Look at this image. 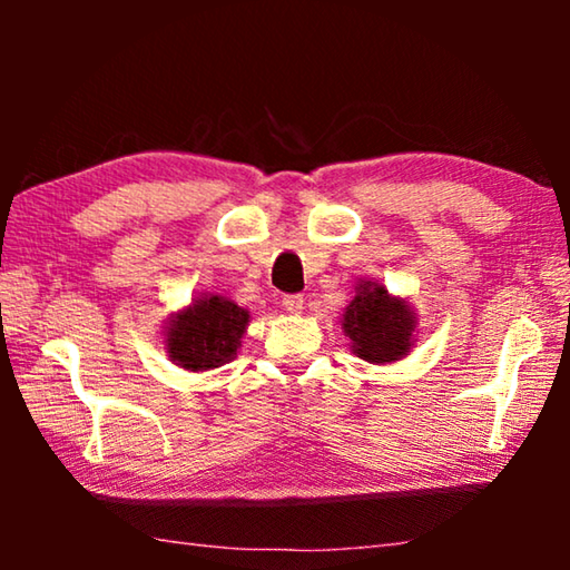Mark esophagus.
<instances>
[{"mask_svg": "<svg viewBox=\"0 0 570 570\" xmlns=\"http://www.w3.org/2000/svg\"><path fill=\"white\" fill-rule=\"evenodd\" d=\"M284 308H286L288 314H294V316L304 314V296H298V294L284 296Z\"/></svg>", "mask_w": 570, "mask_h": 570, "instance_id": "1", "label": "esophagus"}]
</instances>
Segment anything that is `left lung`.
Instances as JSON below:
<instances>
[{
	"instance_id": "8db88e82",
	"label": "left lung",
	"mask_w": 570,
	"mask_h": 570,
	"mask_svg": "<svg viewBox=\"0 0 570 570\" xmlns=\"http://www.w3.org/2000/svg\"><path fill=\"white\" fill-rule=\"evenodd\" d=\"M417 312L377 278H356L354 298L342 314L344 336L354 356L370 364L402 362L417 344Z\"/></svg>"
}]
</instances>
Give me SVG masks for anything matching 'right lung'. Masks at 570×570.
<instances>
[{"instance_id":"add662e5","label":"right lung","mask_w":570,"mask_h":570,"mask_svg":"<svg viewBox=\"0 0 570 570\" xmlns=\"http://www.w3.org/2000/svg\"><path fill=\"white\" fill-rule=\"evenodd\" d=\"M248 324V308L230 296L204 292L163 322V350L183 372L204 374L236 360Z\"/></svg>"}]
</instances>
